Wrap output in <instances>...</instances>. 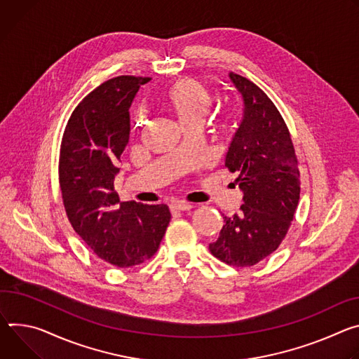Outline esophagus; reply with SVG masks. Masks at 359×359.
Wrapping results in <instances>:
<instances>
[{
    "label": "esophagus",
    "mask_w": 359,
    "mask_h": 359,
    "mask_svg": "<svg viewBox=\"0 0 359 359\" xmlns=\"http://www.w3.org/2000/svg\"><path fill=\"white\" fill-rule=\"evenodd\" d=\"M192 208H194V205L189 203H185V201H177V203L171 204V211H189Z\"/></svg>",
    "instance_id": "1"
}]
</instances>
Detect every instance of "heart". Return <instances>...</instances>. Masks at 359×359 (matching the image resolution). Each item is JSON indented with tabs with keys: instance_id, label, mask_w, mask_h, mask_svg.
Masks as SVG:
<instances>
[{
	"instance_id": "obj_1",
	"label": "heart",
	"mask_w": 359,
	"mask_h": 359,
	"mask_svg": "<svg viewBox=\"0 0 359 359\" xmlns=\"http://www.w3.org/2000/svg\"><path fill=\"white\" fill-rule=\"evenodd\" d=\"M163 105L178 119L182 130L188 127L200 128L210 114L214 97L211 91L194 78H180L170 84L161 94ZM231 118L226 115L225 121ZM141 115L135 118V127L141 124Z\"/></svg>"
}]
</instances>
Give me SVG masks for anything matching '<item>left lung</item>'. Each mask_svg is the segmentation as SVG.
<instances>
[{
    "label": "left lung",
    "instance_id": "left-lung-1",
    "mask_svg": "<svg viewBox=\"0 0 359 359\" xmlns=\"http://www.w3.org/2000/svg\"><path fill=\"white\" fill-rule=\"evenodd\" d=\"M244 100V116L225 156L244 192L241 212L224 217L210 251L232 266H252L285 238L299 201V170L283 115L268 95L245 76L229 72Z\"/></svg>",
    "mask_w": 359,
    "mask_h": 359
}]
</instances>
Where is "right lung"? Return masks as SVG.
Instances as JSON below:
<instances>
[{"mask_svg": "<svg viewBox=\"0 0 359 359\" xmlns=\"http://www.w3.org/2000/svg\"><path fill=\"white\" fill-rule=\"evenodd\" d=\"M149 76L119 75L91 91L72 111L60 151V187L74 231L97 257L118 268L149 259L171 214L165 204L121 203L114 189L130 138V107Z\"/></svg>", "mask_w": 359, "mask_h": 359, "instance_id": "1", "label": "right lung"}]
</instances>
